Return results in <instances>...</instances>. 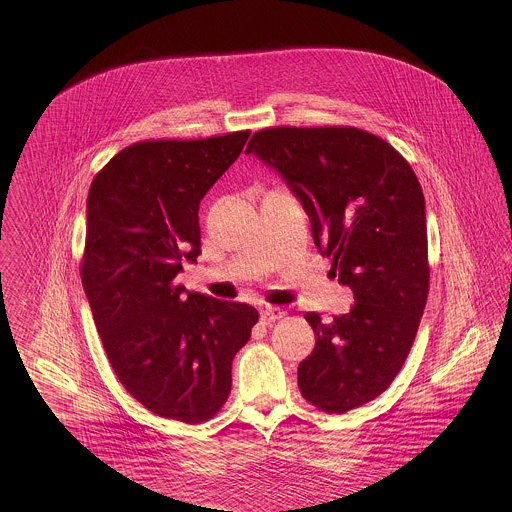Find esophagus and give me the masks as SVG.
Wrapping results in <instances>:
<instances>
[{"label": "esophagus", "mask_w": 512, "mask_h": 512, "mask_svg": "<svg viewBox=\"0 0 512 512\" xmlns=\"http://www.w3.org/2000/svg\"><path fill=\"white\" fill-rule=\"evenodd\" d=\"M284 315H286V311L280 309V307H263L261 309V320L265 324H270V322H274V320H278V318H282Z\"/></svg>", "instance_id": "1"}]
</instances>
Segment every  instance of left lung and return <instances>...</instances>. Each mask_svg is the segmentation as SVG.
Returning <instances> with one entry per match:
<instances>
[{
  "label": "left lung",
  "instance_id": "left-lung-1",
  "mask_svg": "<svg viewBox=\"0 0 512 512\" xmlns=\"http://www.w3.org/2000/svg\"><path fill=\"white\" fill-rule=\"evenodd\" d=\"M245 153L284 178L311 219L318 251L355 297L351 311L330 322L305 315L317 345L297 368L309 403L347 413L388 390L426 307L430 265L420 182L395 147L353 126L265 128Z\"/></svg>",
  "mask_w": 512,
  "mask_h": 512
}]
</instances>
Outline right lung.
I'll return each mask as SVG.
<instances>
[{"instance_id": "1", "label": "right lung", "mask_w": 512, "mask_h": 512, "mask_svg": "<svg viewBox=\"0 0 512 512\" xmlns=\"http://www.w3.org/2000/svg\"><path fill=\"white\" fill-rule=\"evenodd\" d=\"M247 138L138 142L90 186L82 286L124 390L163 418L197 424L219 413L234 355L259 320L251 305L174 282L182 261L201 253L199 201Z\"/></svg>"}]
</instances>
